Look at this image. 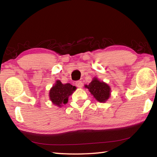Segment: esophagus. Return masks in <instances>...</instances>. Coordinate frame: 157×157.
<instances>
[{
  "label": "esophagus",
  "mask_w": 157,
  "mask_h": 157,
  "mask_svg": "<svg viewBox=\"0 0 157 157\" xmlns=\"http://www.w3.org/2000/svg\"><path fill=\"white\" fill-rule=\"evenodd\" d=\"M75 85L77 87H78V88H82V85L83 84H82V82L81 81H78L75 82Z\"/></svg>",
  "instance_id": "34e87169"
}]
</instances>
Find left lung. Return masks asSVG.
Segmentation results:
<instances>
[{"mask_svg":"<svg viewBox=\"0 0 157 157\" xmlns=\"http://www.w3.org/2000/svg\"><path fill=\"white\" fill-rule=\"evenodd\" d=\"M95 100L100 102H105L111 96V87L103 81L94 78L89 85H85Z\"/></svg>","mask_w":157,"mask_h":157,"instance_id":"1","label":"left lung"}]
</instances>
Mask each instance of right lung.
Listing matches in <instances>:
<instances>
[{"label": "right lung", "mask_w": 157, "mask_h": 157, "mask_svg": "<svg viewBox=\"0 0 157 157\" xmlns=\"http://www.w3.org/2000/svg\"><path fill=\"white\" fill-rule=\"evenodd\" d=\"M76 90V87L71 84H62L60 80H57L50 89L49 99L57 107H62L68 101V98Z\"/></svg>", "instance_id": "right-lung-1"}]
</instances>
